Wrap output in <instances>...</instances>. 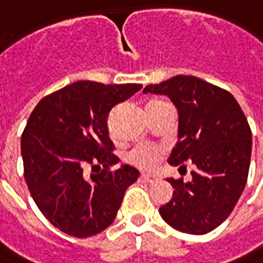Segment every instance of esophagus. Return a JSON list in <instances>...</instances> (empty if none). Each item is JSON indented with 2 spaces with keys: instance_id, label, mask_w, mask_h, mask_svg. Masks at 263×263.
<instances>
[{
  "instance_id": "1",
  "label": "esophagus",
  "mask_w": 263,
  "mask_h": 263,
  "mask_svg": "<svg viewBox=\"0 0 263 263\" xmlns=\"http://www.w3.org/2000/svg\"><path fill=\"white\" fill-rule=\"evenodd\" d=\"M142 178L145 180L146 183H151V184H154L158 181V177L153 176V174H142Z\"/></svg>"
}]
</instances>
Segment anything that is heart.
<instances>
[{"instance_id":"b5f03b06","label":"heart","mask_w":263,"mask_h":263,"mask_svg":"<svg viewBox=\"0 0 263 263\" xmlns=\"http://www.w3.org/2000/svg\"><path fill=\"white\" fill-rule=\"evenodd\" d=\"M151 103H162L161 101H153ZM161 157V149L153 145H138L132 149L128 160L131 164L137 165L139 168L151 170L160 161Z\"/></svg>"}]
</instances>
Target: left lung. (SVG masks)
<instances>
[{
    "label": "left lung",
    "instance_id": "8db88e82",
    "mask_svg": "<svg viewBox=\"0 0 263 263\" xmlns=\"http://www.w3.org/2000/svg\"><path fill=\"white\" fill-rule=\"evenodd\" d=\"M167 95L178 110V142L170 155L171 165L190 161L192 181L168 178L173 199L160 207L171 228L204 235L229 217L243 192L252 153V131L230 92L209 82L178 74L144 93Z\"/></svg>",
    "mask_w": 263,
    "mask_h": 263
}]
</instances>
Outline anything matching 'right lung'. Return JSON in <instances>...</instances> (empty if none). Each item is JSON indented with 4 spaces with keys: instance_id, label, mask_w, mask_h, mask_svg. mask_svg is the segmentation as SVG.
Wrapping results in <instances>:
<instances>
[{
    "instance_id": "right-lung-1",
    "label": "right lung",
    "mask_w": 263,
    "mask_h": 263,
    "mask_svg": "<svg viewBox=\"0 0 263 263\" xmlns=\"http://www.w3.org/2000/svg\"><path fill=\"white\" fill-rule=\"evenodd\" d=\"M141 85L74 82L37 103L21 135L24 178L44 217L66 235L89 237L115 220L125 190L138 180L109 138L110 109ZM91 174H88V170Z\"/></svg>"
}]
</instances>
